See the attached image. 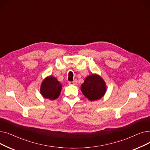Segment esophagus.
<instances>
[{
  "instance_id": "esophagus-1",
  "label": "esophagus",
  "mask_w": 150,
  "mask_h": 150,
  "mask_svg": "<svg viewBox=\"0 0 150 150\" xmlns=\"http://www.w3.org/2000/svg\"><path fill=\"white\" fill-rule=\"evenodd\" d=\"M69 83L70 85H76L77 83V81H76V80H74L73 81H70Z\"/></svg>"
}]
</instances>
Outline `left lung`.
I'll use <instances>...</instances> for the list:
<instances>
[{
	"label": "left lung",
	"instance_id": "obj_1",
	"mask_svg": "<svg viewBox=\"0 0 150 150\" xmlns=\"http://www.w3.org/2000/svg\"><path fill=\"white\" fill-rule=\"evenodd\" d=\"M81 90L84 96L90 101L98 100L106 93V84L104 80L97 74H92L85 78Z\"/></svg>",
	"mask_w": 150,
	"mask_h": 150
}]
</instances>
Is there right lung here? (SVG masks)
Here are the masks:
<instances>
[{"label":"right lung","instance_id":"1","mask_svg":"<svg viewBox=\"0 0 150 150\" xmlns=\"http://www.w3.org/2000/svg\"><path fill=\"white\" fill-rule=\"evenodd\" d=\"M61 89L62 84L57 78L53 76H49L42 81L40 93L44 98L54 100L59 96Z\"/></svg>","mask_w":150,"mask_h":150}]
</instances>
